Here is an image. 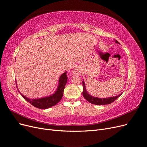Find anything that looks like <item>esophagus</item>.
Wrapping results in <instances>:
<instances>
[{
	"label": "esophagus",
	"mask_w": 147,
	"mask_h": 147,
	"mask_svg": "<svg viewBox=\"0 0 147 147\" xmlns=\"http://www.w3.org/2000/svg\"><path fill=\"white\" fill-rule=\"evenodd\" d=\"M74 73H76H76H78V72H77V71H74Z\"/></svg>",
	"instance_id": "1"
}]
</instances>
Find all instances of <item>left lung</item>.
Segmentation results:
<instances>
[{
    "label": "left lung",
    "instance_id": "left-lung-1",
    "mask_svg": "<svg viewBox=\"0 0 147 147\" xmlns=\"http://www.w3.org/2000/svg\"><path fill=\"white\" fill-rule=\"evenodd\" d=\"M116 43H119V42L117 40L115 41ZM82 86H83V96L84 98L89 102L91 104H95L97 105H107V104H111L112 102H113L115 100H116L118 97L120 96L121 94H119L117 96L115 97H108V98H98V97H95L90 95L88 92L86 91V88H85V83L84 81H82Z\"/></svg>",
    "mask_w": 147,
    "mask_h": 147
}]
</instances>
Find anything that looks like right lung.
I'll list each match as a JSON object with an SVG mask.
<instances>
[{"mask_svg": "<svg viewBox=\"0 0 147 147\" xmlns=\"http://www.w3.org/2000/svg\"><path fill=\"white\" fill-rule=\"evenodd\" d=\"M67 79L68 78L67 76V72H65L63 73L59 78V83L57 91L55 92V93L50 96L42 97V98L37 99H30L25 97L20 93L22 96L32 106L37 108H40V109H47V108L56 105L61 100L63 96L65 86L67 82Z\"/></svg>", "mask_w": 147, "mask_h": 147, "instance_id": "1", "label": "right lung"}]
</instances>
